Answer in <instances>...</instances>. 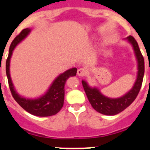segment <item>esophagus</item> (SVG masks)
I'll return each instance as SVG.
<instances>
[{"instance_id":"1","label":"esophagus","mask_w":150,"mask_h":150,"mask_svg":"<svg viewBox=\"0 0 150 150\" xmlns=\"http://www.w3.org/2000/svg\"><path fill=\"white\" fill-rule=\"evenodd\" d=\"M87 74V70L86 68H81L79 69H78L77 71V75H79V76H84Z\"/></svg>"}]
</instances>
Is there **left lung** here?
<instances>
[{
    "instance_id": "obj_1",
    "label": "left lung",
    "mask_w": 150,
    "mask_h": 150,
    "mask_svg": "<svg viewBox=\"0 0 150 150\" xmlns=\"http://www.w3.org/2000/svg\"><path fill=\"white\" fill-rule=\"evenodd\" d=\"M128 40L132 45L133 49L135 50V56L138 61V75L137 79L132 89L126 93L125 96L120 98L111 99L106 97L103 94L100 93L99 89L96 88H91L89 86L86 81H82V86L84 88L88 100L90 104L96 111L105 115H115L123 111L124 110L129 107L135 98L137 97L139 93L140 89L142 87V80L144 76L145 63L144 58L138 45L137 41L132 36L128 37Z\"/></svg>"
}]
</instances>
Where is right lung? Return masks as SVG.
Returning a JSON list of instances; mask_svg holds the SVG:
<instances>
[{"mask_svg": "<svg viewBox=\"0 0 150 150\" xmlns=\"http://www.w3.org/2000/svg\"><path fill=\"white\" fill-rule=\"evenodd\" d=\"M30 31L31 29L28 28L22 30V32L14 39V40L11 43L8 57L6 61V74L8 77V86L10 88L13 98L15 99V101L25 110H26L29 114L35 115V116H52V115L57 114L63 107L64 98V85H65L66 80L69 77L75 76L77 72V68H71L69 70L66 71L65 72L61 74L54 80L51 86L46 93L45 95H43L40 98L36 99V100H30V99H25L22 96H20L14 89V86L11 79L10 71H9L10 59L13 50L15 49L16 45L18 43H19L23 39L25 38Z\"/></svg>", "mask_w": 150, "mask_h": 150, "instance_id": "add662e5", "label": "right lung"}]
</instances>
